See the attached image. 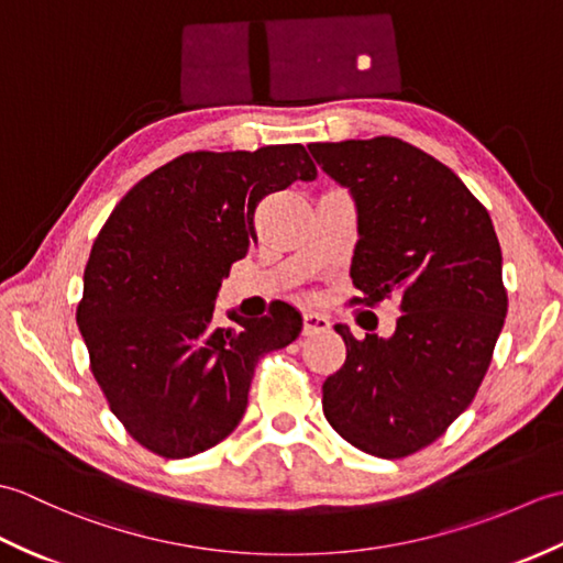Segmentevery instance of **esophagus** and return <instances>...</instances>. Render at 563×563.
<instances>
[{"instance_id": "1", "label": "esophagus", "mask_w": 563, "mask_h": 563, "mask_svg": "<svg viewBox=\"0 0 563 563\" xmlns=\"http://www.w3.org/2000/svg\"><path fill=\"white\" fill-rule=\"evenodd\" d=\"M331 324L324 314L319 312H305V333H317V331H327Z\"/></svg>"}]
</instances>
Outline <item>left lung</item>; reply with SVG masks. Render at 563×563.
Returning a JSON list of instances; mask_svg holds the SVG:
<instances>
[{
	"instance_id": "obj_1",
	"label": "left lung",
	"mask_w": 563,
	"mask_h": 563,
	"mask_svg": "<svg viewBox=\"0 0 563 563\" xmlns=\"http://www.w3.org/2000/svg\"><path fill=\"white\" fill-rule=\"evenodd\" d=\"M309 152L351 188V278L375 307L397 297L389 339L336 324L345 363L324 382V416L351 445L385 460L435 442L472 404L508 312L500 244L460 176L399 137L314 142Z\"/></svg>"
}]
</instances>
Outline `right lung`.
<instances>
[{
  "label": "right lung",
  "instance_id": "1",
  "mask_svg": "<svg viewBox=\"0 0 563 563\" xmlns=\"http://www.w3.org/2000/svg\"><path fill=\"white\" fill-rule=\"evenodd\" d=\"M317 166L302 145L186 152L128 190L84 268L77 324L109 409L166 460L218 445L242 421L258 361L302 331L288 302L214 327L232 263L258 244V202Z\"/></svg>",
  "mask_w": 563,
  "mask_h": 563
}]
</instances>
